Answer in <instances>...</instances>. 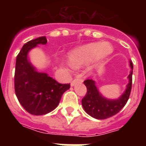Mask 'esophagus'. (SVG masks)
Listing matches in <instances>:
<instances>
[{
    "label": "esophagus",
    "instance_id": "34e87169",
    "mask_svg": "<svg viewBox=\"0 0 146 146\" xmlns=\"http://www.w3.org/2000/svg\"><path fill=\"white\" fill-rule=\"evenodd\" d=\"M82 81H83V80H82V78L81 77H76V79H74V80L71 82V86H73L76 83V82H82Z\"/></svg>",
    "mask_w": 146,
    "mask_h": 146
}]
</instances>
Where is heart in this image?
<instances>
[{
  "label": "heart",
  "instance_id": "heart-1",
  "mask_svg": "<svg viewBox=\"0 0 146 146\" xmlns=\"http://www.w3.org/2000/svg\"><path fill=\"white\" fill-rule=\"evenodd\" d=\"M112 52V47L108 42L91 43L73 50L68 55L69 65L73 69L80 68L96 59H102Z\"/></svg>",
  "mask_w": 146,
  "mask_h": 146
}]
</instances>
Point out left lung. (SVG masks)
Instances as JSON below:
<instances>
[{
	"instance_id": "obj_1",
	"label": "left lung",
	"mask_w": 146,
	"mask_h": 146,
	"mask_svg": "<svg viewBox=\"0 0 146 146\" xmlns=\"http://www.w3.org/2000/svg\"><path fill=\"white\" fill-rule=\"evenodd\" d=\"M129 65L132 70L128 76L129 83L127 86V89L118 99H107L99 93L95 81L92 80H85L84 84L86 86L87 92L82 99V104L85 111L89 115L96 119L104 120L115 115L125 106L129 99L132 89L133 65L131 61L129 62Z\"/></svg>"
}]
</instances>
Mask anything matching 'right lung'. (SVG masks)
<instances>
[{"instance_id": "right-lung-1", "label": "right lung", "mask_w": 146, "mask_h": 146, "mask_svg": "<svg viewBox=\"0 0 146 146\" xmlns=\"http://www.w3.org/2000/svg\"><path fill=\"white\" fill-rule=\"evenodd\" d=\"M44 36L31 40L24 44L16 60L15 93L19 103L33 115H43L58 106L62 95L70 84H60L47 73H38L28 59V52L38 44H45Z\"/></svg>"}]
</instances>
